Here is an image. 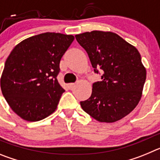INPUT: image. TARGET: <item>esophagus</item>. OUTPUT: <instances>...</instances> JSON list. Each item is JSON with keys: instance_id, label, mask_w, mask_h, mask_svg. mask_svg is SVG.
Masks as SVG:
<instances>
[{"instance_id": "34e87169", "label": "esophagus", "mask_w": 160, "mask_h": 160, "mask_svg": "<svg viewBox=\"0 0 160 160\" xmlns=\"http://www.w3.org/2000/svg\"><path fill=\"white\" fill-rule=\"evenodd\" d=\"M74 86H75V83H70V84H68V87L70 89H72Z\"/></svg>"}]
</instances>
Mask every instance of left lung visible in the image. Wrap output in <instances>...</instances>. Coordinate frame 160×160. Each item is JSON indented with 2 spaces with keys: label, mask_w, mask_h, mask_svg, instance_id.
<instances>
[{
  "label": "left lung",
  "mask_w": 160,
  "mask_h": 160,
  "mask_svg": "<svg viewBox=\"0 0 160 160\" xmlns=\"http://www.w3.org/2000/svg\"><path fill=\"white\" fill-rule=\"evenodd\" d=\"M88 53L94 73L101 81L93 83L92 94L80 102L85 112L101 122L124 118L138 105L147 72L135 46L112 32L91 31L75 35Z\"/></svg>",
  "instance_id": "obj_1"
}]
</instances>
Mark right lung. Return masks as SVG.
<instances>
[{
    "instance_id": "right-lung-1",
    "label": "right lung",
    "mask_w": 160,
    "mask_h": 160,
    "mask_svg": "<svg viewBox=\"0 0 160 160\" xmlns=\"http://www.w3.org/2000/svg\"><path fill=\"white\" fill-rule=\"evenodd\" d=\"M74 37L44 32L22 41L5 63L1 88L12 111L36 122L53 113L65 90L58 82L60 61Z\"/></svg>"
}]
</instances>
